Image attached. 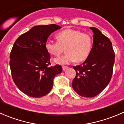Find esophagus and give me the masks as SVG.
<instances>
[{
  "mask_svg": "<svg viewBox=\"0 0 124 124\" xmlns=\"http://www.w3.org/2000/svg\"><path fill=\"white\" fill-rule=\"evenodd\" d=\"M67 69H68V67H67V66H63V71H66V70Z\"/></svg>",
  "mask_w": 124,
  "mask_h": 124,
  "instance_id": "34e87169",
  "label": "esophagus"
}]
</instances>
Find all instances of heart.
Here are the masks:
<instances>
[{"label": "heart", "mask_w": 124, "mask_h": 124, "mask_svg": "<svg viewBox=\"0 0 124 124\" xmlns=\"http://www.w3.org/2000/svg\"><path fill=\"white\" fill-rule=\"evenodd\" d=\"M58 41L48 40L45 43V48L53 55H59L63 51L66 53L53 60L54 63L61 65L70 64L76 60L84 61L88 58L92 48V38L80 31L66 29L56 35Z\"/></svg>", "instance_id": "obj_1"}]
</instances>
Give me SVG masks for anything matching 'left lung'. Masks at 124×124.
Masks as SVG:
<instances>
[{"mask_svg":"<svg viewBox=\"0 0 124 124\" xmlns=\"http://www.w3.org/2000/svg\"><path fill=\"white\" fill-rule=\"evenodd\" d=\"M89 56L82 64L74 66L76 76L72 83L78 95L92 98L100 93L108 85L112 74L115 54L110 40L96 28Z\"/></svg>","mask_w":124,"mask_h":124,"instance_id":"obj_1","label":"left lung"}]
</instances>
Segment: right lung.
Wrapping results in <instances>:
<instances>
[{"instance_id": "add662e5", "label": "right lung", "mask_w": 124, "mask_h": 124, "mask_svg": "<svg viewBox=\"0 0 124 124\" xmlns=\"http://www.w3.org/2000/svg\"><path fill=\"white\" fill-rule=\"evenodd\" d=\"M61 28L54 24L35 26L15 42L10 53V70L15 84L26 95L34 98L47 95L54 76L62 72L61 66H49L50 55L45 48L50 35Z\"/></svg>"}]
</instances>
